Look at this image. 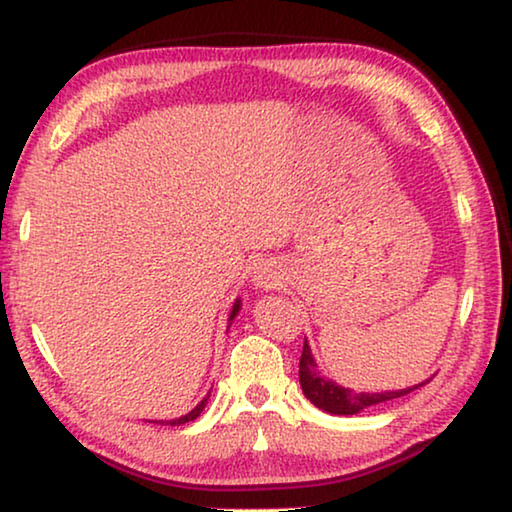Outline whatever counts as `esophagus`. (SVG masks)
Here are the masks:
<instances>
[{
    "label": "esophagus",
    "mask_w": 512,
    "mask_h": 512,
    "mask_svg": "<svg viewBox=\"0 0 512 512\" xmlns=\"http://www.w3.org/2000/svg\"><path fill=\"white\" fill-rule=\"evenodd\" d=\"M254 283L261 288H272L277 286V272L270 265H258L254 272Z\"/></svg>",
    "instance_id": "esophagus-1"
}]
</instances>
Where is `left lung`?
I'll return each instance as SVG.
<instances>
[{
	"mask_svg": "<svg viewBox=\"0 0 512 512\" xmlns=\"http://www.w3.org/2000/svg\"><path fill=\"white\" fill-rule=\"evenodd\" d=\"M426 382L414 384V387H407L400 391H384V393H364V391L357 393V391H350L345 387H338L336 382L327 380L325 375H320L316 359H313V355H311L309 343L304 341L302 357H300L302 391L313 405L329 414H359V412H364L366 407H373V405L387 403V400H393V398L407 396V393H412L414 389L423 387Z\"/></svg>",
	"mask_w": 512,
	"mask_h": 512,
	"instance_id": "left-lung-1",
	"label": "left lung"
}]
</instances>
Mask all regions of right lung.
<instances>
[{"label": "right lung", "instance_id": "right-lung-1", "mask_svg": "<svg viewBox=\"0 0 512 512\" xmlns=\"http://www.w3.org/2000/svg\"><path fill=\"white\" fill-rule=\"evenodd\" d=\"M238 311H240V300H235V304H233V311H231V318H229V320H233L235 316H238ZM229 325H231V322H229ZM208 398H210V393H208V396H206V398H203V400H201V403H199V405H196V407H194V410H192V412H187L185 416H180V419H174V421H160V423H162V426H183V423H187V421H194V419H196V416H199V414L203 412V407H206V403H208ZM148 423H157V421H148Z\"/></svg>", "mask_w": 512, "mask_h": 512}]
</instances>
